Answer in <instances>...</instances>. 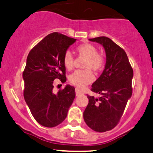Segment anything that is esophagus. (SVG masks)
Here are the masks:
<instances>
[{
	"label": "esophagus",
	"instance_id": "34e87169",
	"mask_svg": "<svg viewBox=\"0 0 153 153\" xmlns=\"http://www.w3.org/2000/svg\"><path fill=\"white\" fill-rule=\"evenodd\" d=\"M84 93L82 92V91H80V89L78 88H75V94H76L77 96H80V95H82Z\"/></svg>",
	"mask_w": 153,
	"mask_h": 153
}]
</instances>
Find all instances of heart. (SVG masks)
<instances>
[{
    "label": "heart",
    "instance_id": "1",
    "mask_svg": "<svg viewBox=\"0 0 153 153\" xmlns=\"http://www.w3.org/2000/svg\"><path fill=\"white\" fill-rule=\"evenodd\" d=\"M80 55L86 57L83 68L86 70L76 71L69 76V80L73 85L79 88H83L94 80V75L90 69L98 71L104 64L102 54L98 53L96 47L91 44H82L77 47ZM63 64L68 70H72L74 65V57L70 51H67L63 56Z\"/></svg>",
    "mask_w": 153,
    "mask_h": 153
}]
</instances>
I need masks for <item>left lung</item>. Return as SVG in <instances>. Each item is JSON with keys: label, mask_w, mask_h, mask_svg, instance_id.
Here are the masks:
<instances>
[{"label": "left lung", "mask_w": 153, "mask_h": 153, "mask_svg": "<svg viewBox=\"0 0 153 153\" xmlns=\"http://www.w3.org/2000/svg\"><path fill=\"white\" fill-rule=\"evenodd\" d=\"M89 40L102 45L106 59L103 73L91 88L101 97L88 95L83 119L91 129L104 132L117 126L131 98L133 70L124 50L111 39L99 36Z\"/></svg>", "instance_id": "1"}]
</instances>
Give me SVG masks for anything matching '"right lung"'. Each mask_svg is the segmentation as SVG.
<instances>
[{"mask_svg": "<svg viewBox=\"0 0 153 153\" xmlns=\"http://www.w3.org/2000/svg\"><path fill=\"white\" fill-rule=\"evenodd\" d=\"M76 39L54 32L30 51L23 73L24 96L31 114L39 124L54 127L65 120L74 101L75 88L66 85L53 92L54 79L66 82L63 56Z\"/></svg>", "mask_w": 153, "mask_h": 153, "instance_id": "add662e5", "label": "right lung"}]
</instances>
